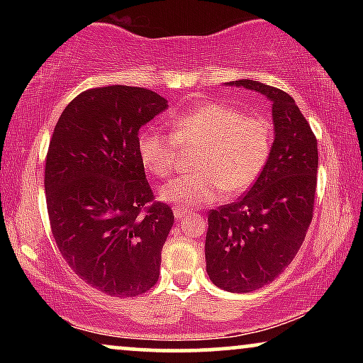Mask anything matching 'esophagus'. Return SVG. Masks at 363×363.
Wrapping results in <instances>:
<instances>
[{"instance_id":"esophagus-1","label":"esophagus","mask_w":363,"mask_h":363,"mask_svg":"<svg viewBox=\"0 0 363 363\" xmlns=\"http://www.w3.org/2000/svg\"><path fill=\"white\" fill-rule=\"evenodd\" d=\"M186 213H188V210L185 206H175V208H173V215H175L177 220H182V218L185 216Z\"/></svg>"}]
</instances>
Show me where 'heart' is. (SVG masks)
Returning <instances> with one entry per match:
<instances>
[{
  "instance_id": "b5f03b06",
  "label": "heart",
  "mask_w": 363,
  "mask_h": 363,
  "mask_svg": "<svg viewBox=\"0 0 363 363\" xmlns=\"http://www.w3.org/2000/svg\"><path fill=\"white\" fill-rule=\"evenodd\" d=\"M172 135L155 127L138 135V157L148 173L168 178L175 172L178 153L200 148L195 173L178 177L163 188L162 200L183 206L216 201L223 190L246 191L264 172L272 148V127L262 117L245 116L230 104L210 102L170 122Z\"/></svg>"
}]
</instances>
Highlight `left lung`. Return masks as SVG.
<instances>
[{
	"label": "left lung",
	"mask_w": 363,
	"mask_h": 363,
	"mask_svg": "<svg viewBox=\"0 0 363 363\" xmlns=\"http://www.w3.org/2000/svg\"><path fill=\"white\" fill-rule=\"evenodd\" d=\"M236 86L272 102L274 143L261 177L240 200L208 213L206 272L230 292L269 284L291 264L314 216L317 138L289 94L257 81Z\"/></svg>",
	"instance_id": "8db88e82"
}]
</instances>
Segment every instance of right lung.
<instances>
[{
  "mask_svg": "<svg viewBox=\"0 0 363 363\" xmlns=\"http://www.w3.org/2000/svg\"><path fill=\"white\" fill-rule=\"evenodd\" d=\"M167 101L143 87L89 89L69 102L49 142L44 188L51 231L69 267L112 297L145 294L160 276L173 211L157 201L138 130Z\"/></svg>",
  "mask_w": 363,
  "mask_h": 363,
  "instance_id": "1",
  "label": "right lung"
}]
</instances>
